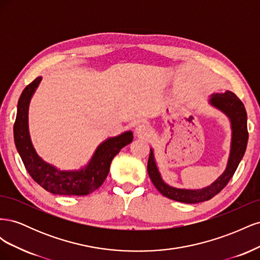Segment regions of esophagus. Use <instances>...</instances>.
Instances as JSON below:
<instances>
[{"label": "esophagus", "mask_w": 260, "mask_h": 260, "mask_svg": "<svg viewBox=\"0 0 260 260\" xmlns=\"http://www.w3.org/2000/svg\"><path fill=\"white\" fill-rule=\"evenodd\" d=\"M136 132H137L138 136L142 137V138H145V137H148L149 135H151V133H152V128L149 127L147 123L143 122V123H140L138 125L137 129H136Z\"/></svg>", "instance_id": "esophagus-1"}]
</instances>
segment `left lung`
<instances>
[{"label":"left lung","instance_id":"left-lung-1","mask_svg":"<svg viewBox=\"0 0 260 260\" xmlns=\"http://www.w3.org/2000/svg\"><path fill=\"white\" fill-rule=\"evenodd\" d=\"M210 103L226 114L231 120L232 143L226 169L214 183L205 188H202V190L176 188L169 186L162 181L158 169L156 167L153 151L151 149V154H149L147 162V172L155 187L165 198L186 204H198L208 201L221 192L225 185L229 183L241 159L243 158L244 153L246 151L248 131L247 114L242 101L233 92L225 91L223 94H214L210 99Z\"/></svg>","mask_w":260,"mask_h":260}]
</instances>
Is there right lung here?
Listing matches in <instances>:
<instances>
[{
	"instance_id": "add662e5",
	"label": "right lung",
	"mask_w": 260,
	"mask_h": 260,
	"mask_svg": "<svg viewBox=\"0 0 260 260\" xmlns=\"http://www.w3.org/2000/svg\"><path fill=\"white\" fill-rule=\"evenodd\" d=\"M41 81L38 77L23 89L18 101L17 116L14 123V140L30 177L44 190L53 194L67 196L88 195L103 184L114 157L120 149L132 142L131 131L108 139L102 143L90 164L80 171H60L43 161L31 144L28 132V106L31 96Z\"/></svg>"
}]
</instances>
